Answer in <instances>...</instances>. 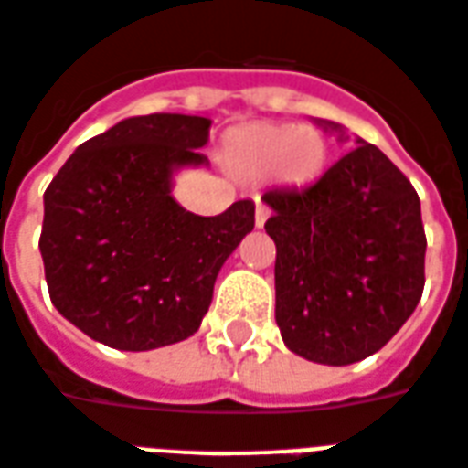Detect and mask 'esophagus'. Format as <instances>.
<instances>
[{
  "instance_id": "1",
  "label": "esophagus",
  "mask_w": 468,
  "mask_h": 468,
  "mask_svg": "<svg viewBox=\"0 0 468 468\" xmlns=\"http://www.w3.org/2000/svg\"><path fill=\"white\" fill-rule=\"evenodd\" d=\"M267 219H269V207H267V204H261V201H259V204H257V227H259V229H261V227L267 224Z\"/></svg>"
}]
</instances>
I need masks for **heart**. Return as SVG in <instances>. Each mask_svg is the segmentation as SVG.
Wrapping results in <instances>:
<instances>
[{
  "label": "heart",
  "mask_w": 468,
  "mask_h": 468,
  "mask_svg": "<svg viewBox=\"0 0 468 468\" xmlns=\"http://www.w3.org/2000/svg\"><path fill=\"white\" fill-rule=\"evenodd\" d=\"M239 159L254 169H271L289 184L312 182L322 172L326 144L319 132L294 124H267L249 129L239 139Z\"/></svg>",
  "instance_id": "b5f03b06"
}]
</instances>
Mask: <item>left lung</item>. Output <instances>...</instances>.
Returning <instances> with one entry per match:
<instances>
[{
	"label": "left lung",
	"instance_id": "8db88e82",
	"mask_svg": "<svg viewBox=\"0 0 468 468\" xmlns=\"http://www.w3.org/2000/svg\"><path fill=\"white\" fill-rule=\"evenodd\" d=\"M324 132L342 124L319 119ZM276 324L289 349L346 367L377 354L424 292L419 194L378 146H356L306 189H271Z\"/></svg>",
	"mask_w": 468,
	"mask_h": 468
}]
</instances>
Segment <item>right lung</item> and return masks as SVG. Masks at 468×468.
<instances>
[{
	"mask_svg": "<svg viewBox=\"0 0 468 468\" xmlns=\"http://www.w3.org/2000/svg\"><path fill=\"white\" fill-rule=\"evenodd\" d=\"M211 119L146 114L77 146L44 192L39 251L57 312L112 349L184 342L221 264L254 229V201L217 217L176 204L172 176L209 164Z\"/></svg>",
	"mask_w": 468,
	"mask_h": 468,
	"instance_id": "right-lung-1",
	"label": "right lung"
}]
</instances>
